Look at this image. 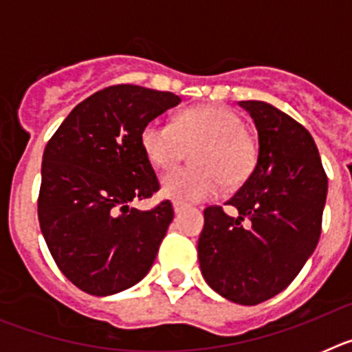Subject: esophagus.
Returning a JSON list of instances; mask_svg holds the SVG:
<instances>
[{
	"label": "esophagus",
	"mask_w": 352,
	"mask_h": 352,
	"mask_svg": "<svg viewBox=\"0 0 352 352\" xmlns=\"http://www.w3.org/2000/svg\"><path fill=\"white\" fill-rule=\"evenodd\" d=\"M173 208H174V213L179 214V213H183V211H185L188 206H186V204H182V203H178V201H176V203L173 204Z\"/></svg>",
	"instance_id": "34e87169"
}]
</instances>
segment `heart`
I'll list each match as a JSON object with an SVG mask.
<instances>
[{
  "label": "heart",
  "mask_w": 352,
  "mask_h": 352,
  "mask_svg": "<svg viewBox=\"0 0 352 352\" xmlns=\"http://www.w3.org/2000/svg\"><path fill=\"white\" fill-rule=\"evenodd\" d=\"M194 166L179 167L162 179V192L178 203H201L219 195L223 183L238 186L252 176L257 164L254 139L245 121L223 105L186 109L176 121L151 120L141 133L146 157L160 169H170L186 155Z\"/></svg>",
  "instance_id": "heart-1"
}]
</instances>
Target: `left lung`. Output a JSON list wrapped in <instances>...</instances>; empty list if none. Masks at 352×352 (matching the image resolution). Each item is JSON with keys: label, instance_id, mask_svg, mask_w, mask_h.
<instances>
[{"label": "left lung", "instance_id": "left-lung-1", "mask_svg": "<svg viewBox=\"0 0 352 352\" xmlns=\"http://www.w3.org/2000/svg\"><path fill=\"white\" fill-rule=\"evenodd\" d=\"M259 133L250 178L226 204L204 210L197 245L204 280L220 296L259 305L284 291L317 247L328 176L309 130L266 102H239Z\"/></svg>", "mask_w": 352, "mask_h": 352}]
</instances>
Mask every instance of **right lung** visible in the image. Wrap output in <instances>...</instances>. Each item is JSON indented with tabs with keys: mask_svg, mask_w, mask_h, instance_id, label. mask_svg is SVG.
Here are the masks:
<instances>
[{
	"mask_svg": "<svg viewBox=\"0 0 352 352\" xmlns=\"http://www.w3.org/2000/svg\"><path fill=\"white\" fill-rule=\"evenodd\" d=\"M179 104L169 91L114 84L93 93L49 139L38 222L52 259L80 291L109 296L144 278L173 222L170 201L130 208L160 188L146 157V123Z\"/></svg>",
	"mask_w": 352,
	"mask_h": 352,
	"instance_id": "1",
	"label": "right lung"
}]
</instances>
